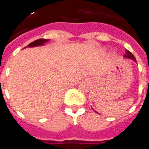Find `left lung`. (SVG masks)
Instances as JSON below:
<instances>
[{"instance_id":"left-lung-1","label":"left lung","mask_w":149,"mask_h":149,"mask_svg":"<svg viewBox=\"0 0 149 149\" xmlns=\"http://www.w3.org/2000/svg\"><path fill=\"white\" fill-rule=\"evenodd\" d=\"M125 57H127V58H131V59H133L134 61H136L135 60V57H134V55L132 54V53L130 52V51H127V53H126V54H125Z\"/></svg>"}]
</instances>
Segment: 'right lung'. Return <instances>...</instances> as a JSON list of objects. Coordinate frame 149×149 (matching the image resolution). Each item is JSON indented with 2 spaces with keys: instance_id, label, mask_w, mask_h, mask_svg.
<instances>
[{
  "instance_id": "right-lung-1",
  "label": "right lung",
  "mask_w": 149,
  "mask_h": 149,
  "mask_svg": "<svg viewBox=\"0 0 149 149\" xmlns=\"http://www.w3.org/2000/svg\"><path fill=\"white\" fill-rule=\"evenodd\" d=\"M49 41V40H46V39H38L35 41L31 42V44L27 45V47H36V46H38V45H44L45 43Z\"/></svg>"
}]
</instances>
